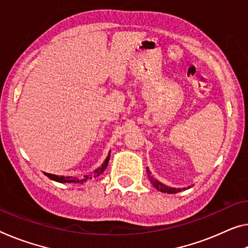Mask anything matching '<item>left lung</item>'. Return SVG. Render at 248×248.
<instances>
[{"label":"left lung","mask_w":248,"mask_h":248,"mask_svg":"<svg viewBox=\"0 0 248 248\" xmlns=\"http://www.w3.org/2000/svg\"><path fill=\"white\" fill-rule=\"evenodd\" d=\"M147 175H148V178H150V181L152 184H153L154 187L159 190V192H163V193H167V194H175V193H178L181 192L182 188H174V187H170V186H166L162 184L161 182H158L157 180H155V178L152 176V174L150 170L147 169ZM183 189H186V188H183Z\"/></svg>","instance_id":"8db88e82"}]
</instances>
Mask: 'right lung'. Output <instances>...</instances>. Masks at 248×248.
<instances>
[{"label":"right lung","mask_w":248,"mask_h":248,"mask_svg":"<svg viewBox=\"0 0 248 248\" xmlns=\"http://www.w3.org/2000/svg\"><path fill=\"white\" fill-rule=\"evenodd\" d=\"M109 155H111V152L108 153V156L106 157V159L104 161V163L102 164V165L98 167L94 170V172L90 173V174H86L84 176H81V177H72V176H59V175H54V174H48V173H45L44 174L46 175V176L49 178V180L52 181H55V182H59V183H67V184H83V183H85L87 181L92 180L94 177H97L100 176V175L104 172L106 167H108V164L109 161Z\"/></svg>","instance_id":"right-lung-1"}]
</instances>
